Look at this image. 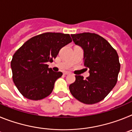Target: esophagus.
Segmentation results:
<instances>
[{
	"label": "esophagus",
	"mask_w": 132,
	"mask_h": 132,
	"mask_svg": "<svg viewBox=\"0 0 132 132\" xmlns=\"http://www.w3.org/2000/svg\"><path fill=\"white\" fill-rule=\"evenodd\" d=\"M69 74H71V73H69V72H64V75H69Z\"/></svg>",
	"instance_id": "34e87169"
}]
</instances>
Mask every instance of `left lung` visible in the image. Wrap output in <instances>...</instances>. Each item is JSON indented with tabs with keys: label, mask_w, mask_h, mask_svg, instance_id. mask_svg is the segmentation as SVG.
<instances>
[{
	"label": "left lung",
	"mask_w": 132,
	"mask_h": 132,
	"mask_svg": "<svg viewBox=\"0 0 132 132\" xmlns=\"http://www.w3.org/2000/svg\"><path fill=\"white\" fill-rule=\"evenodd\" d=\"M71 37L75 44L83 49L84 65L89 69L90 76L84 79L75 75V81L69 85L70 92L84 104L101 102L117 82L120 69L118 55L107 40L96 34L85 32Z\"/></svg>",
	"instance_id": "1"
}]
</instances>
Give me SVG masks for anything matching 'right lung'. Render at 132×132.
<instances>
[{
  "label": "right lung",
  "mask_w": 132,
  "mask_h": 132,
  "mask_svg": "<svg viewBox=\"0 0 132 132\" xmlns=\"http://www.w3.org/2000/svg\"><path fill=\"white\" fill-rule=\"evenodd\" d=\"M71 42L69 34L45 32L30 38L15 52L11 61L12 79L24 97L38 101L52 93L63 73L53 71L47 63Z\"/></svg>",
  "instance_id": "right-lung-1"
}]
</instances>
